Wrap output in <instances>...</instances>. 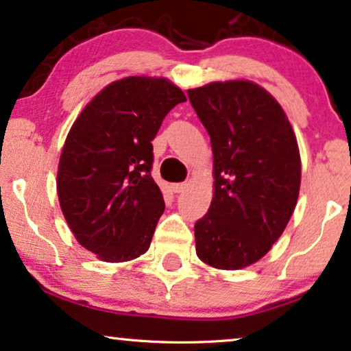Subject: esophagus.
<instances>
[{
    "label": "esophagus",
    "instance_id": "1",
    "mask_svg": "<svg viewBox=\"0 0 351 351\" xmlns=\"http://www.w3.org/2000/svg\"><path fill=\"white\" fill-rule=\"evenodd\" d=\"M171 189L174 193H180V191H184L186 189V184L185 182H182V184H172Z\"/></svg>",
    "mask_w": 351,
    "mask_h": 351
}]
</instances>
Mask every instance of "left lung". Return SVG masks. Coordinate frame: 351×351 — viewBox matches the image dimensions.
<instances>
[{
  "label": "left lung",
  "instance_id": "left-lung-1",
  "mask_svg": "<svg viewBox=\"0 0 351 351\" xmlns=\"http://www.w3.org/2000/svg\"><path fill=\"white\" fill-rule=\"evenodd\" d=\"M214 153V198L195 223L196 254L210 267L238 270L278 241L300 189L295 134L281 105L251 81L189 89Z\"/></svg>",
  "mask_w": 351,
  "mask_h": 351
}]
</instances>
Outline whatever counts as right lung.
Returning <instances> with one entry per match:
<instances>
[{
  "label": "right lung",
  "instance_id": "add662e5",
  "mask_svg": "<svg viewBox=\"0 0 351 351\" xmlns=\"http://www.w3.org/2000/svg\"><path fill=\"white\" fill-rule=\"evenodd\" d=\"M182 90L165 78L129 76L100 90L66 136L57 195L81 246L105 262L132 261L150 247L165 213L152 177V141Z\"/></svg>",
  "mask_w": 351,
  "mask_h": 351
}]
</instances>
